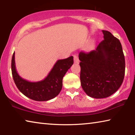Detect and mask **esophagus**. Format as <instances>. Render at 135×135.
I'll list each match as a JSON object with an SVG mask.
<instances>
[{
    "label": "esophagus",
    "instance_id": "1",
    "mask_svg": "<svg viewBox=\"0 0 135 135\" xmlns=\"http://www.w3.org/2000/svg\"><path fill=\"white\" fill-rule=\"evenodd\" d=\"M74 62L75 64H79V59L76 55H74Z\"/></svg>",
    "mask_w": 135,
    "mask_h": 135
}]
</instances>
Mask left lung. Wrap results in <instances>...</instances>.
<instances>
[{
  "label": "left lung",
  "instance_id": "left-lung-1",
  "mask_svg": "<svg viewBox=\"0 0 135 135\" xmlns=\"http://www.w3.org/2000/svg\"><path fill=\"white\" fill-rule=\"evenodd\" d=\"M104 40L97 49L79 55L80 81L89 97L105 98L113 95L123 83L125 59L122 44L109 31L102 30Z\"/></svg>",
  "mask_w": 135,
  "mask_h": 135
}]
</instances>
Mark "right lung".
I'll list each match as a JSON object with an SVG mask.
<instances>
[{
  "label": "right lung",
  "instance_id": "1",
  "mask_svg": "<svg viewBox=\"0 0 135 135\" xmlns=\"http://www.w3.org/2000/svg\"><path fill=\"white\" fill-rule=\"evenodd\" d=\"M73 64V56L59 59L44 79L31 82L22 79L18 74L15 67L14 52L11 62V70L16 86L22 94L36 101H46L56 97L61 92L63 77Z\"/></svg>",
  "mask_w": 135,
  "mask_h": 135
}]
</instances>
